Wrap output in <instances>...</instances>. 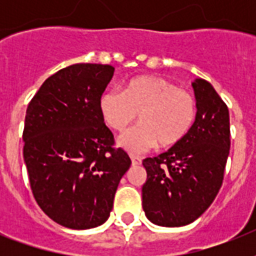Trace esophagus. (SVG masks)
Returning a JSON list of instances; mask_svg holds the SVG:
<instances>
[{
    "mask_svg": "<svg viewBox=\"0 0 256 256\" xmlns=\"http://www.w3.org/2000/svg\"><path fill=\"white\" fill-rule=\"evenodd\" d=\"M130 158H132V166H138V164H140V156H132V154H130Z\"/></svg>",
    "mask_w": 256,
    "mask_h": 256,
    "instance_id": "obj_1",
    "label": "esophagus"
}]
</instances>
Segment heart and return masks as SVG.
Here are the masks:
<instances>
[{
    "instance_id": "1",
    "label": "heart",
    "mask_w": 256,
    "mask_h": 256,
    "mask_svg": "<svg viewBox=\"0 0 256 256\" xmlns=\"http://www.w3.org/2000/svg\"><path fill=\"white\" fill-rule=\"evenodd\" d=\"M100 116L114 132H124L136 120L140 124L120 138V144L132 152H144L156 144L168 148L179 144L196 116V102L190 92L166 78H134L124 92L108 90L98 100Z\"/></svg>"
}]
</instances>
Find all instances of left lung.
I'll use <instances>...</instances> for the list:
<instances>
[{"instance_id": "1", "label": "left lung", "mask_w": 256, "mask_h": 256, "mask_svg": "<svg viewBox=\"0 0 256 256\" xmlns=\"http://www.w3.org/2000/svg\"><path fill=\"white\" fill-rule=\"evenodd\" d=\"M196 116L179 144L142 164L148 179L142 207L158 226L190 224L210 207L222 186L230 152V114L226 104L204 80H195Z\"/></svg>"}]
</instances>
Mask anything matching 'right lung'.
<instances>
[{
  "mask_svg": "<svg viewBox=\"0 0 256 256\" xmlns=\"http://www.w3.org/2000/svg\"><path fill=\"white\" fill-rule=\"evenodd\" d=\"M114 68L76 64L46 80L30 100L24 160L38 206L54 222L86 230L108 220L132 160L114 148L98 108Z\"/></svg>",
  "mask_w": 256,
  "mask_h": 256,
  "instance_id": "right-lung-1",
  "label": "right lung"
}]
</instances>
